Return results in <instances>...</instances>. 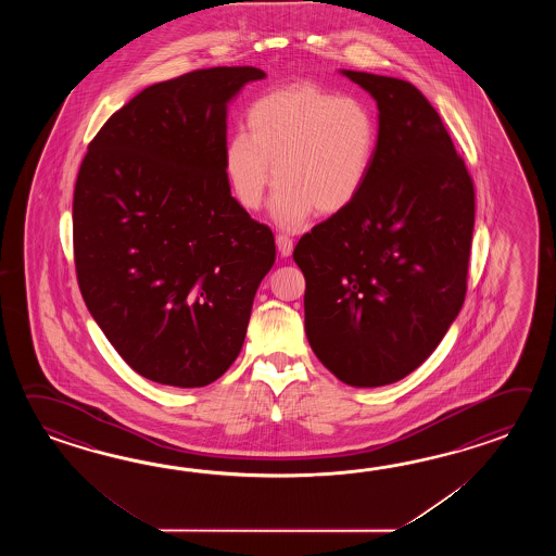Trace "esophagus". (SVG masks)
I'll return each mask as SVG.
<instances>
[{
	"label": "esophagus",
	"mask_w": 556,
	"mask_h": 556,
	"mask_svg": "<svg viewBox=\"0 0 556 556\" xmlns=\"http://www.w3.org/2000/svg\"><path fill=\"white\" fill-rule=\"evenodd\" d=\"M276 247H278L282 256H290L292 250H294V240L288 237V235H278L276 237Z\"/></svg>",
	"instance_id": "34e87169"
}]
</instances>
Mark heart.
I'll return each instance as SVG.
<instances>
[{"label": "heart", "instance_id": "b5f03b06", "mask_svg": "<svg viewBox=\"0 0 556 556\" xmlns=\"http://www.w3.org/2000/svg\"><path fill=\"white\" fill-rule=\"evenodd\" d=\"M247 129L226 141V178L237 201L258 211L274 173V218L282 226L302 225L314 211H348L378 153V118L366 99L309 81L258 97L247 111Z\"/></svg>", "mask_w": 556, "mask_h": 556}]
</instances>
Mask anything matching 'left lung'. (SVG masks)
Returning a JSON list of instances; mask_svg holds the SVG:
<instances>
[{"label": "left lung", "mask_w": 556, "mask_h": 556, "mask_svg": "<svg viewBox=\"0 0 556 556\" xmlns=\"http://www.w3.org/2000/svg\"><path fill=\"white\" fill-rule=\"evenodd\" d=\"M378 101V153L359 199L300 238L307 342L343 383L378 388L421 366L467 294L475 189L424 93L348 72Z\"/></svg>", "instance_id": "8db88e82"}]
</instances>
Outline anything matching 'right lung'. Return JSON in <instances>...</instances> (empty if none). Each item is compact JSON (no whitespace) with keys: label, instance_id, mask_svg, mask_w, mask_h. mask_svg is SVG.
<instances>
[{"label":"right lung","instance_id":"right-lung-1","mask_svg":"<svg viewBox=\"0 0 556 556\" xmlns=\"http://www.w3.org/2000/svg\"><path fill=\"white\" fill-rule=\"evenodd\" d=\"M266 75L213 67L151 85L89 142L73 192L85 304L139 376L202 388L237 359L276 261L225 173L226 103Z\"/></svg>","mask_w":556,"mask_h":556}]
</instances>
